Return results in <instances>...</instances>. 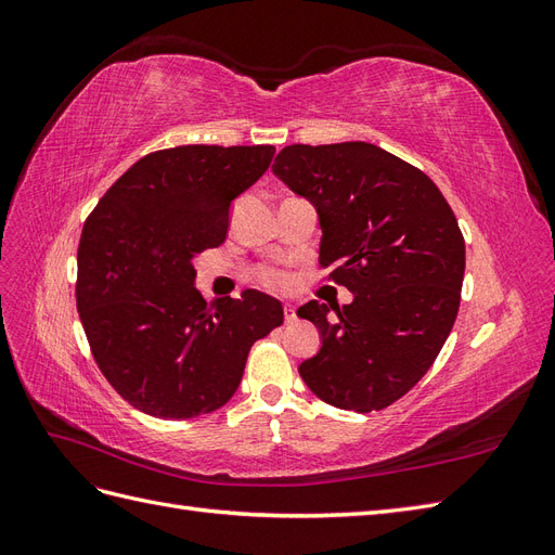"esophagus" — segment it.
<instances>
[{"mask_svg":"<svg viewBox=\"0 0 555 555\" xmlns=\"http://www.w3.org/2000/svg\"><path fill=\"white\" fill-rule=\"evenodd\" d=\"M284 322H287V324L296 322V310L294 308H284Z\"/></svg>","mask_w":555,"mask_h":555,"instance_id":"obj_1","label":"esophagus"}]
</instances>
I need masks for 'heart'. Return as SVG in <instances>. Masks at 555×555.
<instances>
[{
	"label": "heart",
	"mask_w": 555,
	"mask_h": 555,
	"mask_svg": "<svg viewBox=\"0 0 555 555\" xmlns=\"http://www.w3.org/2000/svg\"><path fill=\"white\" fill-rule=\"evenodd\" d=\"M257 280L261 284H266V287H278V284H282V278L278 273H273V271H259Z\"/></svg>",
	"instance_id": "obj_1"
}]
</instances>
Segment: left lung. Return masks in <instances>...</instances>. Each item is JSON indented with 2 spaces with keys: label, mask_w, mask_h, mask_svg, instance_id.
Segmentation results:
<instances>
[{
  "label": "left lung",
  "mask_w": 555,
  "mask_h": 555,
  "mask_svg": "<svg viewBox=\"0 0 555 555\" xmlns=\"http://www.w3.org/2000/svg\"><path fill=\"white\" fill-rule=\"evenodd\" d=\"M273 173L317 208L319 263L354 300H310L298 317L322 349L298 365L310 391L340 410L389 408L426 375L461 306L465 241L424 171L363 143L287 145Z\"/></svg>",
  "instance_id": "left-lung-1"
}]
</instances>
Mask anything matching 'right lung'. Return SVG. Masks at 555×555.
<instances>
[{
  "label": "right lung",
  "mask_w": 555,
  "mask_h": 555,
  "mask_svg": "<svg viewBox=\"0 0 555 555\" xmlns=\"http://www.w3.org/2000/svg\"><path fill=\"white\" fill-rule=\"evenodd\" d=\"M273 145H178L139 159L102 196L78 245L76 306L99 371L129 405L194 418L236 393L251 345L282 324L273 296L206 304L194 259L222 245L231 201Z\"/></svg>",
  "instance_id": "1"
}]
</instances>
